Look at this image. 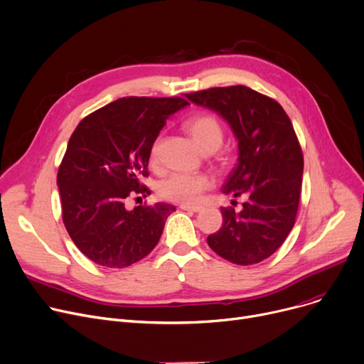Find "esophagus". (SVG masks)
<instances>
[{
  "label": "esophagus",
  "instance_id": "esophagus-1",
  "mask_svg": "<svg viewBox=\"0 0 364 364\" xmlns=\"http://www.w3.org/2000/svg\"><path fill=\"white\" fill-rule=\"evenodd\" d=\"M180 208L183 210H190V212H200L202 210V206H198V205H181Z\"/></svg>",
  "mask_w": 364,
  "mask_h": 364
}]
</instances>
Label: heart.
Returning <instances> with one entry per match:
<instances>
[{
  "label": "heart",
  "instance_id": "1",
  "mask_svg": "<svg viewBox=\"0 0 364 364\" xmlns=\"http://www.w3.org/2000/svg\"><path fill=\"white\" fill-rule=\"evenodd\" d=\"M186 129L191 139L195 140L198 148L205 154H212L220 149L224 141V127L220 119L210 114H198L191 117ZM149 161L152 165L158 161V143L155 141L149 152ZM212 186V180L206 174H181L174 173L166 176L158 184L159 196L165 200L191 205L196 203L202 193Z\"/></svg>",
  "mask_w": 364,
  "mask_h": 364
}]
</instances>
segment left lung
Wrapping results in <instances>:
<instances>
[{"label": "left lung", "instance_id": "1", "mask_svg": "<svg viewBox=\"0 0 364 364\" xmlns=\"http://www.w3.org/2000/svg\"><path fill=\"white\" fill-rule=\"evenodd\" d=\"M186 96L224 117L238 140V164L223 191L246 202L240 212L221 208L224 223L208 237L209 247L235 264L268 259L293 230L300 203L304 161L291 119L275 100L243 85Z\"/></svg>", "mask_w": 364, "mask_h": 364}]
</instances>
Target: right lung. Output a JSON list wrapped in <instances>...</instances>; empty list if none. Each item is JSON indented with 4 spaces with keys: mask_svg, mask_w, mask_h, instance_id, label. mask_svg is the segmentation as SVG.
<instances>
[{
    "mask_svg": "<svg viewBox=\"0 0 364 364\" xmlns=\"http://www.w3.org/2000/svg\"><path fill=\"white\" fill-rule=\"evenodd\" d=\"M186 105L180 96H129L93 111L73 132L57 176L63 223L95 263L127 268L158 245L176 206L155 203L127 210L124 203L151 195L141 183L149 176L151 148L169 115Z\"/></svg>",
    "mask_w": 364,
    "mask_h": 364,
    "instance_id": "1",
    "label": "right lung"
}]
</instances>
